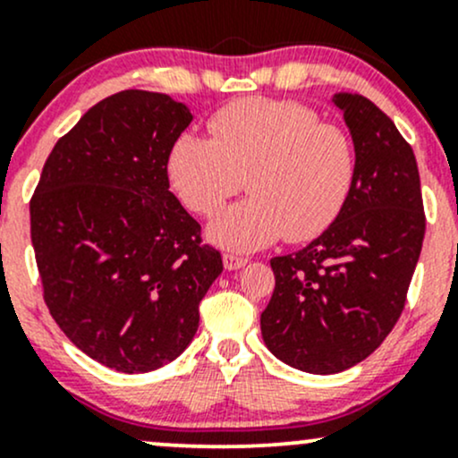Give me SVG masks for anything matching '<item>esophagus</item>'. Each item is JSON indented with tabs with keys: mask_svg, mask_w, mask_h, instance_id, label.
I'll return each mask as SVG.
<instances>
[{
	"mask_svg": "<svg viewBox=\"0 0 458 458\" xmlns=\"http://www.w3.org/2000/svg\"><path fill=\"white\" fill-rule=\"evenodd\" d=\"M247 262H249V259L247 258H240V255H233V253H225L223 255V264H225V268H227V270L242 268Z\"/></svg>",
	"mask_w": 458,
	"mask_h": 458,
	"instance_id": "1",
	"label": "esophagus"
}]
</instances>
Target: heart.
<instances>
[{
    "label": "heart",
    "instance_id": "1",
    "mask_svg": "<svg viewBox=\"0 0 458 458\" xmlns=\"http://www.w3.org/2000/svg\"><path fill=\"white\" fill-rule=\"evenodd\" d=\"M208 137L172 141L165 172L176 199L199 216L242 190L250 199L211 220L208 235L229 250H258L286 238H317L345 208L356 179V152L338 126L318 122L293 100L249 98L209 120Z\"/></svg>",
    "mask_w": 458,
    "mask_h": 458
}]
</instances>
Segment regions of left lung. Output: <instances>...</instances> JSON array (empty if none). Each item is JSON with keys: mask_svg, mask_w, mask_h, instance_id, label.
<instances>
[{"mask_svg": "<svg viewBox=\"0 0 458 458\" xmlns=\"http://www.w3.org/2000/svg\"><path fill=\"white\" fill-rule=\"evenodd\" d=\"M356 152L345 208L306 249L270 259L275 290L259 326L273 356L329 373L365 360L400 318L424 242L420 170L371 100L336 93Z\"/></svg>", "mask_w": 458, "mask_h": 458, "instance_id": "8db88e82", "label": "left lung"}]
</instances>
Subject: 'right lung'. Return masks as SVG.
<instances>
[{"label": "right lung", "instance_id": "1", "mask_svg": "<svg viewBox=\"0 0 458 458\" xmlns=\"http://www.w3.org/2000/svg\"><path fill=\"white\" fill-rule=\"evenodd\" d=\"M190 122L188 106L165 93H113L56 141L30 200L52 318L81 352L122 373L181 356L223 273L165 172Z\"/></svg>", "mask_w": 458, "mask_h": 458}]
</instances>
